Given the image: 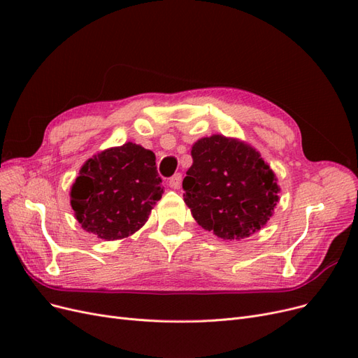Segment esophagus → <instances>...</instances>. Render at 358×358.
Listing matches in <instances>:
<instances>
[{"label":"esophagus","mask_w":358,"mask_h":358,"mask_svg":"<svg viewBox=\"0 0 358 358\" xmlns=\"http://www.w3.org/2000/svg\"><path fill=\"white\" fill-rule=\"evenodd\" d=\"M180 183H182V175H180V173H176V175H173L169 179V187L173 188V189H178L180 187Z\"/></svg>","instance_id":"obj_1"}]
</instances>
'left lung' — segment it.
I'll list each match as a JSON object with an SVG mask.
<instances>
[{
  "instance_id": "8db88e82",
  "label": "left lung",
  "mask_w": 358,
  "mask_h": 358,
  "mask_svg": "<svg viewBox=\"0 0 358 358\" xmlns=\"http://www.w3.org/2000/svg\"><path fill=\"white\" fill-rule=\"evenodd\" d=\"M192 166L182 182L183 200L206 231L241 241L275 213L280 187L258 150L236 137L212 134L191 148Z\"/></svg>"
}]
</instances>
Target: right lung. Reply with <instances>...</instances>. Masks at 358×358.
Returning <instances> with one entry per match:
<instances>
[{"instance_id":"add662e5","label":"right lung","mask_w":358,"mask_h":358,"mask_svg":"<svg viewBox=\"0 0 358 358\" xmlns=\"http://www.w3.org/2000/svg\"><path fill=\"white\" fill-rule=\"evenodd\" d=\"M152 150L133 142L88 158L70 188V204L82 229L101 241H121L146 224L164 194Z\"/></svg>"}]
</instances>
